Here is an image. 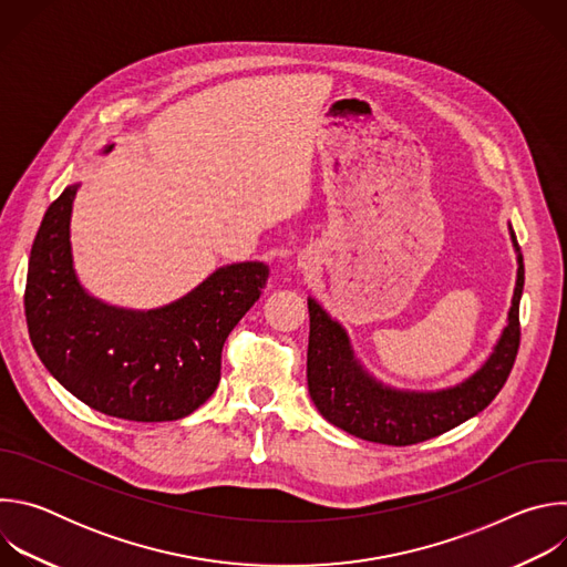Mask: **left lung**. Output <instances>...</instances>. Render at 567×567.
<instances>
[{
  "instance_id": "8db88e82",
  "label": "left lung",
  "mask_w": 567,
  "mask_h": 567,
  "mask_svg": "<svg viewBox=\"0 0 567 567\" xmlns=\"http://www.w3.org/2000/svg\"><path fill=\"white\" fill-rule=\"evenodd\" d=\"M518 251V278L507 328L489 357L464 383L440 392H401L377 383L354 359L346 330L316 300L309 307L307 385L318 413L346 433L388 446H411L437 437L482 413L503 390L520 346L518 307L525 267Z\"/></svg>"
}]
</instances>
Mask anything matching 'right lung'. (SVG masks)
<instances>
[{"mask_svg": "<svg viewBox=\"0 0 567 567\" xmlns=\"http://www.w3.org/2000/svg\"><path fill=\"white\" fill-rule=\"evenodd\" d=\"M73 184L47 208L35 235L24 311L44 368L90 409L130 422H173L215 392L221 348L254 302L269 269H217L188 296L150 311L92 298L75 280L69 247Z\"/></svg>", "mask_w": 567, "mask_h": 567, "instance_id": "obj_1", "label": "right lung"}]
</instances>
